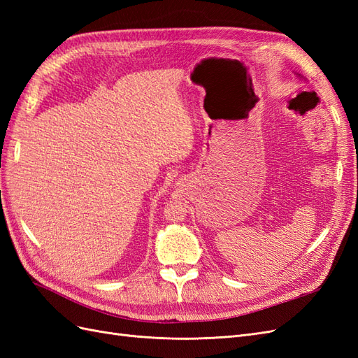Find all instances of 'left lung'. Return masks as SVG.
Returning a JSON list of instances; mask_svg holds the SVG:
<instances>
[{"label":"left lung","instance_id":"obj_1","mask_svg":"<svg viewBox=\"0 0 358 358\" xmlns=\"http://www.w3.org/2000/svg\"><path fill=\"white\" fill-rule=\"evenodd\" d=\"M299 76H300V74H299Z\"/></svg>","mask_w":358,"mask_h":358}]
</instances>
